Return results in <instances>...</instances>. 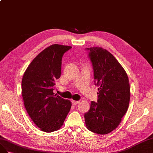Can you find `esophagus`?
<instances>
[{"label": "esophagus", "mask_w": 153, "mask_h": 153, "mask_svg": "<svg viewBox=\"0 0 153 153\" xmlns=\"http://www.w3.org/2000/svg\"><path fill=\"white\" fill-rule=\"evenodd\" d=\"M72 103L73 105H77V104L79 103V101H72Z\"/></svg>", "instance_id": "1"}]
</instances>
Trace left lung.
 I'll use <instances>...</instances> for the list:
<instances>
[{
	"instance_id": "8db88e82",
	"label": "left lung",
	"mask_w": 153,
	"mask_h": 153,
	"mask_svg": "<svg viewBox=\"0 0 153 153\" xmlns=\"http://www.w3.org/2000/svg\"><path fill=\"white\" fill-rule=\"evenodd\" d=\"M94 71L95 85L98 86L97 102L91 101L85 113L86 128L105 134L114 130L127 111L130 87L127 74L110 52L102 47L85 49Z\"/></svg>"
}]
</instances>
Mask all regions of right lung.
I'll list each match as a JSON object with an SVG mask.
<instances>
[{"label": "right lung", "mask_w": 153, "mask_h": 153, "mask_svg": "<svg viewBox=\"0 0 153 153\" xmlns=\"http://www.w3.org/2000/svg\"><path fill=\"white\" fill-rule=\"evenodd\" d=\"M71 46L54 44L41 52L26 69L22 81L24 106L30 119L43 131L51 133L63 125L71 102L54 95L61 76L63 54Z\"/></svg>", "instance_id": "add662e5"}]
</instances>
